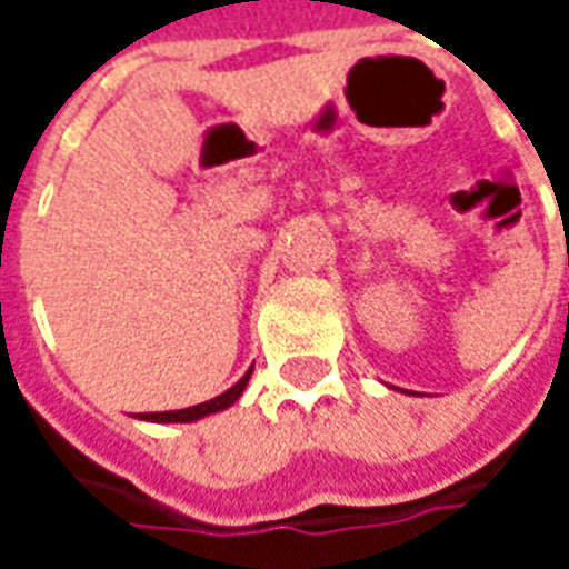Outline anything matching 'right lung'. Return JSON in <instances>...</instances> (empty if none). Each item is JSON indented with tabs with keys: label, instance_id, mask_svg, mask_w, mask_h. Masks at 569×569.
<instances>
[{
	"label": "right lung",
	"instance_id": "right-lung-1",
	"mask_svg": "<svg viewBox=\"0 0 569 569\" xmlns=\"http://www.w3.org/2000/svg\"><path fill=\"white\" fill-rule=\"evenodd\" d=\"M249 375H252V369H249L247 375L231 387V390H224L222 396H216V399H210V402H200V406H191V408H179V411H154V415H142V418L158 420V423H188V420L207 418V415H212V411H222V408L234 406L237 399H240V393L247 390Z\"/></svg>",
	"mask_w": 569,
	"mask_h": 569
}]
</instances>
